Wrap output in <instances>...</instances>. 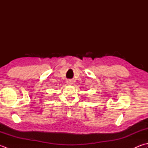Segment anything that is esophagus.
<instances>
[{
    "instance_id": "obj_1",
    "label": "esophagus",
    "mask_w": 148,
    "mask_h": 148,
    "mask_svg": "<svg viewBox=\"0 0 148 148\" xmlns=\"http://www.w3.org/2000/svg\"><path fill=\"white\" fill-rule=\"evenodd\" d=\"M67 83L68 84H72V81H71V80H68V81H67Z\"/></svg>"
}]
</instances>
